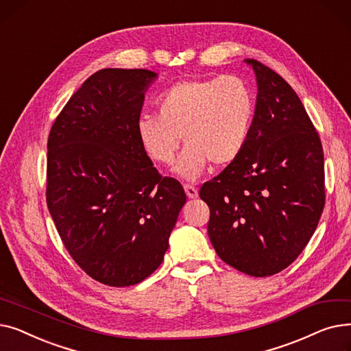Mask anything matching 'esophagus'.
<instances>
[{
    "label": "esophagus",
    "instance_id": "esophagus-1",
    "mask_svg": "<svg viewBox=\"0 0 351 351\" xmlns=\"http://www.w3.org/2000/svg\"><path fill=\"white\" fill-rule=\"evenodd\" d=\"M183 188H185V192H186V195H188L189 199H196V197L199 196L197 189H196L195 186H192V185H185Z\"/></svg>",
    "mask_w": 351,
    "mask_h": 351
}]
</instances>
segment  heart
<instances>
[{"label": "heart", "instance_id": "1", "mask_svg": "<svg viewBox=\"0 0 351 351\" xmlns=\"http://www.w3.org/2000/svg\"><path fill=\"white\" fill-rule=\"evenodd\" d=\"M158 115L143 114L136 135L146 155L163 165L173 162L186 145L173 172L196 180L209 160L228 165L242 154L254 117V97L249 84L236 75L180 81L156 101Z\"/></svg>", "mask_w": 351, "mask_h": 351}]
</instances>
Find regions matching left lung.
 I'll return each instance as SVG.
<instances>
[{"instance_id":"8db88e82","label":"left lung","mask_w":351,"mask_h":351,"mask_svg":"<svg viewBox=\"0 0 351 351\" xmlns=\"http://www.w3.org/2000/svg\"><path fill=\"white\" fill-rule=\"evenodd\" d=\"M245 62L257 84L249 139L199 195L210 209L208 234L220 259L266 278L296 261L317 228L324 156L296 92L262 62Z\"/></svg>"}]
</instances>
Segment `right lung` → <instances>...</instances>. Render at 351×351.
I'll use <instances>...</instances> for the list:
<instances>
[{
    "instance_id": "1",
    "label": "right lung",
    "mask_w": 351,
    "mask_h": 351,
    "mask_svg": "<svg viewBox=\"0 0 351 351\" xmlns=\"http://www.w3.org/2000/svg\"><path fill=\"white\" fill-rule=\"evenodd\" d=\"M158 73L105 68L71 97L48 138L47 205L77 265L104 285L152 274L186 195L160 178L136 135L145 92Z\"/></svg>"
}]
</instances>
